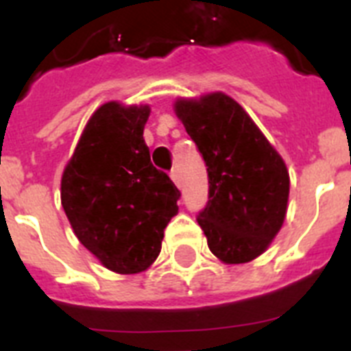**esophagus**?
<instances>
[{
  "instance_id": "obj_1",
  "label": "esophagus",
  "mask_w": 351,
  "mask_h": 351,
  "mask_svg": "<svg viewBox=\"0 0 351 351\" xmlns=\"http://www.w3.org/2000/svg\"><path fill=\"white\" fill-rule=\"evenodd\" d=\"M170 179H172V181L176 182V186H179V173H178V170H172V172H170Z\"/></svg>"
}]
</instances>
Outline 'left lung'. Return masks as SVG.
Segmentation results:
<instances>
[{"instance_id":"1","label":"left lung","mask_w":351,"mask_h":351,"mask_svg":"<svg viewBox=\"0 0 351 351\" xmlns=\"http://www.w3.org/2000/svg\"><path fill=\"white\" fill-rule=\"evenodd\" d=\"M209 176L198 214L209 250L223 263H246L271 246L287 216L290 176L255 121L225 93L173 104Z\"/></svg>"}]
</instances>
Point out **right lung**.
I'll return each instance as SVG.
<instances>
[{"label": "right lung", "mask_w": 351, "mask_h": 351, "mask_svg": "<svg viewBox=\"0 0 351 351\" xmlns=\"http://www.w3.org/2000/svg\"><path fill=\"white\" fill-rule=\"evenodd\" d=\"M149 105L107 101L95 110L61 178L73 234L104 267L137 274L153 265L181 191L151 163Z\"/></svg>", "instance_id": "right-lung-1"}]
</instances>
